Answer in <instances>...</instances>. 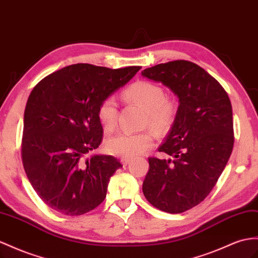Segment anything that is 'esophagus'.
Wrapping results in <instances>:
<instances>
[{
	"label": "esophagus",
	"mask_w": 258,
	"mask_h": 258,
	"mask_svg": "<svg viewBox=\"0 0 258 258\" xmlns=\"http://www.w3.org/2000/svg\"><path fill=\"white\" fill-rule=\"evenodd\" d=\"M131 161H132L131 158H126V157L121 158V162H122L123 166H127V164H128Z\"/></svg>",
	"instance_id": "obj_1"
}]
</instances>
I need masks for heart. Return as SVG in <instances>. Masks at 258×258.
Wrapping results in <instances>:
<instances>
[{"instance_id": "heart-1", "label": "heart", "mask_w": 258, "mask_h": 258, "mask_svg": "<svg viewBox=\"0 0 258 258\" xmlns=\"http://www.w3.org/2000/svg\"><path fill=\"white\" fill-rule=\"evenodd\" d=\"M127 101L140 104L147 111L146 124L157 133L164 134L173 126L177 114V105L167 98L166 92L159 85L147 81L135 82L123 91ZM98 118L107 131L114 130L117 122V102L113 96L102 99L98 107ZM155 137L150 131L140 133L122 132L109 138L105 144L111 155L134 158L146 153L154 146Z\"/></svg>"}]
</instances>
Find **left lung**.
<instances>
[{
	"instance_id": "1",
	"label": "left lung",
	"mask_w": 258,
	"mask_h": 258,
	"mask_svg": "<svg viewBox=\"0 0 258 258\" xmlns=\"http://www.w3.org/2000/svg\"><path fill=\"white\" fill-rule=\"evenodd\" d=\"M142 75L170 88L180 103L158 148L173 160L148 158L143 193L156 208L181 214L208 196L226 168L234 143L232 105L222 86L193 62L158 64Z\"/></svg>"
}]
</instances>
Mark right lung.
Wrapping results in <instances>:
<instances>
[{
    "label": "right lung",
    "instance_id": "right-lung-1",
    "mask_svg": "<svg viewBox=\"0 0 258 258\" xmlns=\"http://www.w3.org/2000/svg\"><path fill=\"white\" fill-rule=\"evenodd\" d=\"M141 69L73 64L44 77L30 92L22 159L32 187L51 209L79 216L104 201L110 177L122 164L112 156L87 157L102 141L98 107Z\"/></svg>",
    "mask_w": 258,
    "mask_h": 258
}]
</instances>
